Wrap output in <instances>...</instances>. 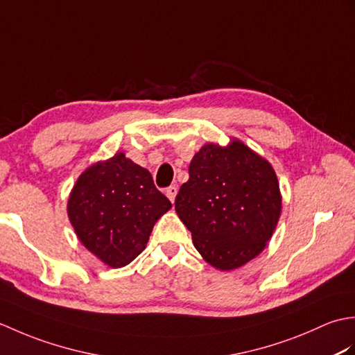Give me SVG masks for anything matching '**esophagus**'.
Here are the masks:
<instances>
[{
	"instance_id": "34e87169",
	"label": "esophagus",
	"mask_w": 355,
	"mask_h": 355,
	"mask_svg": "<svg viewBox=\"0 0 355 355\" xmlns=\"http://www.w3.org/2000/svg\"><path fill=\"white\" fill-rule=\"evenodd\" d=\"M177 192H178V189H177V186H169L168 189H166V197H168L169 200H171V202H173L175 201V197H177Z\"/></svg>"
}]
</instances>
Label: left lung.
Here are the masks:
<instances>
[{
  "label": "left lung",
  "mask_w": 355,
  "mask_h": 355,
  "mask_svg": "<svg viewBox=\"0 0 355 355\" xmlns=\"http://www.w3.org/2000/svg\"><path fill=\"white\" fill-rule=\"evenodd\" d=\"M282 198L271 164L245 146L207 143L193 155L175 210L210 266L233 270L258 256L281 216Z\"/></svg>",
  "instance_id": "left-lung-1"
}]
</instances>
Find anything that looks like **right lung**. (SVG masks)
<instances>
[{"instance_id":"right-lung-1","label":"right lung","mask_w":355,"mask_h":355,"mask_svg":"<svg viewBox=\"0 0 355 355\" xmlns=\"http://www.w3.org/2000/svg\"><path fill=\"white\" fill-rule=\"evenodd\" d=\"M171 207L150 172L117 153L80 173L67 212L80 243L120 268L145 250L154 224Z\"/></svg>"}]
</instances>
